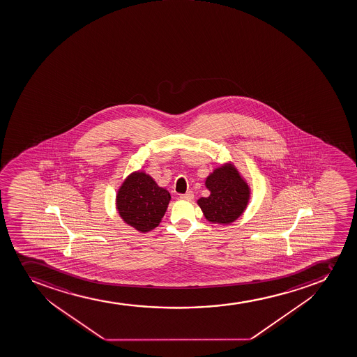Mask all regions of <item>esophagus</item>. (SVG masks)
Masks as SVG:
<instances>
[{"label": "esophagus", "instance_id": "34e87169", "mask_svg": "<svg viewBox=\"0 0 357 357\" xmlns=\"http://www.w3.org/2000/svg\"><path fill=\"white\" fill-rule=\"evenodd\" d=\"M195 198V195H193V192L188 191L184 195H181V199L183 200H188V202H191L192 199Z\"/></svg>", "mask_w": 357, "mask_h": 357}]
</instances>
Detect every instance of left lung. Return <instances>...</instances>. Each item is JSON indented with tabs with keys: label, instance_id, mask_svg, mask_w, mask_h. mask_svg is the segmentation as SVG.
Listing matches in <instances>:
<instances>
[{
	"label": "left lung",
	"instance_id": "8db88e82",
	"mask_svg": "<svg viewBox=\"0 0 357 357\" xmlns=\"http://www.w3.org/2000/svg\"><path fill=\"white\" fill-rule=\"evenodd\" d=\"M206 186L211 195L199 199L198 204L208 221L227 225L244 212L250 191L233 166L216 169L206 179Z\"/></svg>",
	"mask_w": 357,
	"mask_h": 357
}]
</instances>
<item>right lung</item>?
Here are the masks:
<instances>
[{
  "mask_svg": "<svg viewBox=\"0 0 357 357\" xmlns=\"http://www.w3.org/2000/svg\"><path fill=\"white\" fill-rule=\"evenodd\" d=\"M169 200V192L159 188L151 176L144 172H135L119 190L117 211L128 225L146 233L158 226Z\"/></svg>",
  "mask_w": 357,
  "mask_h": 357,
  "instance_id": "obj_1",
  "label": "right lung"
}]
</instances>
